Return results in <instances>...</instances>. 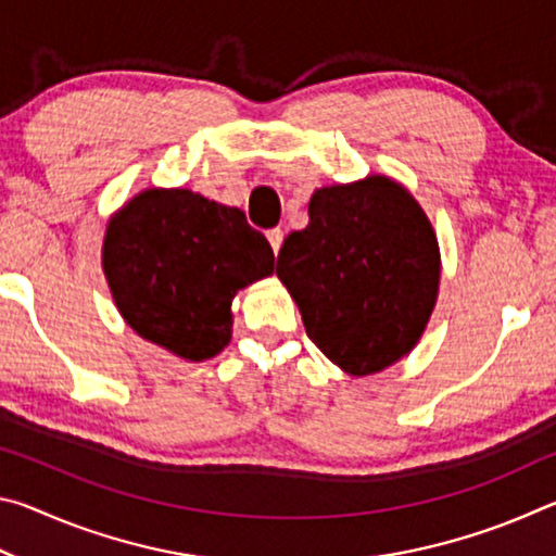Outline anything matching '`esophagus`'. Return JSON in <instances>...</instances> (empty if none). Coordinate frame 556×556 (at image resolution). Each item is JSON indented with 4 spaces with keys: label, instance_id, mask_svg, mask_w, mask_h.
<instances>
[{
    "label": "esophagus",
    "instance_id": "esophagus-1",
    "mask_svg": "<svg viewBox=\"0 0 556 556\" xmlns=\"http://www.w3.org/2000/svg\"><path fill=\"white\" fill-rule=\"evenodd\" d=\"M267 240H269L271 250H275V255H277L279 248H281V242H285V230H279V228L267 230Z\"/></svg>",
    "mask_w": 556,
    "mask_h": 556
}]
</instances>
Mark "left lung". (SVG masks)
I'll list each match as a JSON object with an SVG mask.
<instances>
[{
  "instance_id": "obj_1",
  "label": "left lung",
  "mask_w": 556,
  "mask_h": 556,
  "mask_svg": "<svg viewBox=\"0 0 556 556\" xmlns=\"http://www.w3.org/2000/svg\"><path fill=\"white\" fill-rule=\"evenodd\" d=\"M439 275L427 213L388 176L318 188L308 225L289 235L277 257L306 336L351 375L380 372L417 345Z\"/></svg>"
}]
</instances>
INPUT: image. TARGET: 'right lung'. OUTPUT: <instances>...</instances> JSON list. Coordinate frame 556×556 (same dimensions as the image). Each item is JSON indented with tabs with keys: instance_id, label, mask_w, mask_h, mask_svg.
I'll return each mask as SVG.
<instances>
[{
	"instance_id": "obj_1",
	"label": "right lung",
	"mask_w": 556,
	"mask_h": 556,
	"mask_svg": "<svg viewBox=\"0 0 556 556\" xmlns=\"http://www.w3.org/2000/svg\"><path fill=\"white\" fill-rule=\"evenodd\" d=\"M102 269L139 336L199 363L230 343L232 299L275 271V252L242 211L188 188H147L110 218Z\"/></svg>"
}]
</instances>
